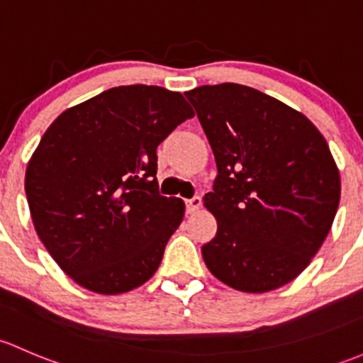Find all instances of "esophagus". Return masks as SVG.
Returning <instances> with one entry per match:
<instances>
[{"label": "esophagus", "mask_w": 363, "mask_h": 363, "mask_svg": "<svg viewBox=\"0 0 363 363\" xmlns=\"http://www.w3.org/2000/svg\"><path fill=\"white\" fill-rule=\"evenodd\" d=\"M201 206H203L201 197H192V199L186 201V213H196Z\"/></svg>", "instance_id": "34e87169"}]
</instances>
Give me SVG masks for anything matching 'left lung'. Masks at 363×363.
I'll return each mask as SVG.
<instances>
[{
  "mask_svg": "<svg viewBox=\"0 0 363 363\" xmlns=\"http://www.w3.org/2000/svg\"><path fill=\"white\" fill-rule=\"evenodd\" d=\"M216 162L204 206L216 236L209 272L230 289L264 294L297 278L330 230L341 177L327 141L301 111L239 84L185 92Z\"/></svg>",
  "mask_w": 363,
  "mask_h": 363,
  "instance_id": "obj_1",
  "label": "left lung"
}]
</instances>
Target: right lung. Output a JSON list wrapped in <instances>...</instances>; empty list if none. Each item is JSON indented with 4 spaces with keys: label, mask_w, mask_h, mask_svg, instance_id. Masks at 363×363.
I'll use <instances>...</instances> for the list:
<instances>
[{
    "label": "right lung",
    "mask_w": 363,
    "mask_h": 363,
    "mask_svg": "<svg viewBox=\"0 0 363 363\" xmlns=\"http://www.w3.org/2000/svg\"><path fill=\"white\" fill-rule=\"evenodd\" d=\"M194 117L180 92L124 85L62 111L26 169L40 241L84 289L117 295L147 283L185 204L159 194L157 147Z\"/></svg>",
    "instance_id": "obj_1"
}]
</instances>
